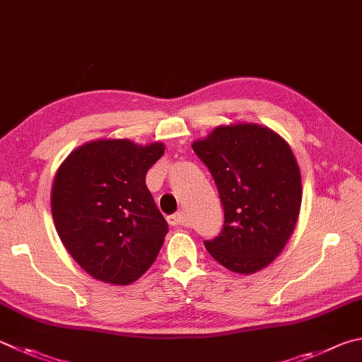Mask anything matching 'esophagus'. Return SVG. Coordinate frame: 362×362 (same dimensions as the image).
I'll return each instance as SVG.
<instances>
[{"instance_id": "34e87169", "label": "esophagus", "mask_w": 362, "mask_h": 362, "mask_svg": "<svg viewBox=\"0 0 362 362\" xmlns=\"http://www.w3.org/2000/svg\"><path fill=\"white\" fill-rule=\"evenodd\" d=\"M183 221H185V214H183V212H177L174 215L168 216V223H169V225H173V226L183 225Z\"/></svg>"}]
</instances>
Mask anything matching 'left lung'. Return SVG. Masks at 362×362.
<instances>
[{"label":"left lung","instance_id":"obj_1","mask_svg":"<svg viewBox=\"0 0 362 362\" xmlns=\"http://www.w3.org/2000/svg\"><path fill=\"white\" fill-rule=\"evenodd\" d=\"M209 168L225 210L212 258L235 274H255L284 252L298 223L300 170L284 137L258 123L221 124L192 144Z\"/></svg>","mask_w":362,"mask_h":362}]
</instances>
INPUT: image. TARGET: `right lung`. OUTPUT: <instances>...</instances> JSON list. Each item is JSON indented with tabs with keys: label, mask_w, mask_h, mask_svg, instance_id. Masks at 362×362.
Listing matches in <instances>:
<instances>
[{
	"label": "right lung",
	"mask_w": 362,
	"mask_h": 362,
	"mask_svg": "<svg viewBox=\"0 0 362 362\" xmlns=\"http://www.w3.org/2000/svg\"><path fill=\"white\" fill-rule=\"evenodd\" d=\"M164 144L98 139L77 147L52 183V216L64 248L91 277L129 285L147 272L169 226L146 185Z\"/></svg>",
	"instance_id": "1"
}]
</instances>
